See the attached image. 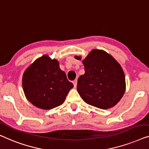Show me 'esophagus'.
<instances>
[{
	"mask_svg": "<svg viewBox=\"0 0 149 149\" xmlns=\"http://www.w3.org/2000/svg\"><path fill=\"white\" fill-rule=\"evenodd\" d=\"M77 79H75V80L73 81V84H74V87H76V86H77Z\"/></svg>",
	"mask_w": 149,
	"mask_h": 149,
	"instance_id": "1",
	"label": "esophagus"
}]
</instances>
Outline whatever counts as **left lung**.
Segmentation results:
<instances>
[{"mask_svg": "<svg viewBox=\"0 0 149 149\" xmlns=\"http://www.w3.org/2000/svg\"><path fill=\"white\" fill-rule=\"evenodd\" d=\"M81 59L79 56H75ZM85 74L77 80V91L87 104L107 109L118 102L125 90L124 73L105 51L93 50L83 60Z\"/></svg>", "mask_w": 149, "mask_h": 149, "instance_id": "1", "label": "left lung"}]
</instances>
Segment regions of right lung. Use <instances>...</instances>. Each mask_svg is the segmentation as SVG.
<instances>
[{
	"label": "right lung",
	"mask_w": 149,
	"mask_h": 149,
	"mask_svg": "<svg viewBox=\"0 0 149 149\" xmlns=\"http://www.w3.org/2000/svg\"><path fill=\"white\" fill-rule=\"evenodd\" d=\"M74 85L60 70L58 62L47 55L38 58L24 72L23 89L29 101L42 109L59 106Z\"/></svg>",
	"instance_id": "right-lung-1"
}]
</instances>
